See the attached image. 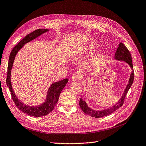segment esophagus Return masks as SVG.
<instances>
[{
	"label": "esophagus",
	"instance_id": "1",
	"mask_svg": "<svg viewBox=\"0 0 146 146\" xmlns=\"http://www.w3.org/2000/svg\"><path fill=\"white\" fill-rule=\"evenodd\" d=\"M70 79L72 81H76V80H77V79H78V76H76V75H73Z\"/></svg>",
	"mask_w": 146,
	"mask_h": 146
}]
</instances>
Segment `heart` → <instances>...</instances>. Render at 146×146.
Segmentation results:
<instances>
[{"instance_id":"obj_1","label":"heart","mask_w":146,"mask_h":146,"mask_svg":"<svg viewBox=\"0 0 146 146\" xmlns=\"http://www.w3.org/2000/svg\"><path fill=\"white\" fill-rule=\"evenodd\" d=\"M94 44H92V43H88V45L86 46L85 50H86V52H90V51H91L92 49H94ZM97 57H99V55L97 56Z\"/></svg>"}]
</instances>
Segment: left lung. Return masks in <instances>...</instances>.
Segmentation results:
<instances>
[{
	"mask_svg": "<svg viewBox=\"0 0 146 146\" xmlns=\"http://www.w3.org/2000/svg\"><path fill=\"white\" fill-rule=\"evenodd\" d=\"M114 60L117 61H125L130 66V68L131 69V73L129 78L128 83L126 85L125 90L123 94H122L121 97H120V98L119 100L115 104L110 107L109 108H107L104 110H96L90 108V107L88 106L86 101H84L81 97L79 101V106L81 109L85 113L87 114L88 115L91 117L100 118L107 116L110 115L111 113H113L114 111H115L116 110H117L119 107H120L123 105L124 103L125 98L126 96V94H127V92L129 90V88H131L133 83V81H134V70H133L131 55L127 48H126L122 42H120L119 44V46L117 48L115 56H114Z\"/></svg>",
	"mask_w": 146,
	"mask_h": 146,
	"instance_id": "left-lung-1",
	"label": "left lung"
}]
</instances>
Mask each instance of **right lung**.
<instances>
[{
	"label": "right lung",
	"mask_w": 146,
	"mask_h": 146,
	"mask_svg": "<svg viewBox=\"0 0 146 146\" xmlns=\"http://www.w3.org/2000/svg\"><path fill=\"white\" fill-rule=\"evenodd\" d=\"M49 31V29H39L27 35L12 50L9 58L6 84L9 89L12 99L19 110L30 116L35 117L45 116L52 111L58 102L61 92L68 83V79H64L58 82H54L48 88L45 100L42 104L38 106H30L22 102L15 95L11 83V71L17 53L25 45V44L33 40L43 33L48 32Z\"/></svg>",
	"instance_id": "obj_1"
}]
</instances>
